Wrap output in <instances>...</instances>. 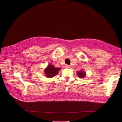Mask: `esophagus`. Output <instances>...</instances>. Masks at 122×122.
I'll use <instances>...</instances> for the list:
<instances>
[{"label":"esophagus","mask_w":122,"mask_h":122,"mask_svg":"<svg viewBox=\"0 0 122 122\" xmlns=\"http://www.w3.org/2000/svg\"><path fill=\"white\" fill-rule=\"evenodd\" d=\"M65 67L66 68H68L70 67V66H69L68 65H66L65 66Z\"/></svg>","instance_id":"obj_1"}]
</instances>
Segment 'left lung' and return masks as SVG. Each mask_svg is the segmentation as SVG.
Wrapping results in <instances>:
<instances>
[{"instance_id":"left-lung-1","label":"left lung","mask_w":122,"mask_h":122,"mask_svg":"<svg viewBox=\"0 0 122 122\" xmlns=\"http://www.w3.org/2000/svg\"><path fill=\"white\" fill-rule=\"evenodd\" d=\"M77 75L79 77L81 78H83L86 76L85 72L83 71L82 70L77 71Z\"/></svg>"}]
</instances>
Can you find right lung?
Segmentation results:
<instances>
[{
    "label": "right lung",
    "instance_id": "right-lung-1",
    "mask_svg": "<svg viewBox=\"0 0 122 122\" xmlns=\"http://www.w3.org/2000/svg\"><path fill=\"white\" fill-rule=\"evenodd\" d=\"M60 69L61 68L56 67L53 65L49 64L44 69V73L47 78H53L58 74Z\"/></svg>",
    "mask_w": 122,
    "mask_h": 122
}]
</instances>
